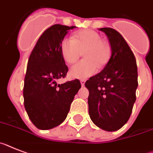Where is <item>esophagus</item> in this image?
Returning a JSON list of instances; mask_svg holds the SVG:
<instances>
[{
    "label": "esophagus",
    "mask_w": 153,
    "mask_h": 153,
    "mask_svg": "<svg viewBox=\"0 0 153 153\" xmlns=\"http://www.w3.org/2000/svg\"><path fill=\"white\" fill-rule=\"evenodd\" d=\"M80 82H81V85H82V86H84L85 84V80H84V79H82Z\"/></svg>",
    "instance_id": "esophagus-1"
}]
</instances>
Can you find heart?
Instances as JSON below:
<instances>
[{
    "instance_id": "heart-1",
    "label": "heart",
    "mask_w": 153,
    "mask_h": 153,
    "mask_svg": "<svg viewBox=\"0 0 153 153\" xmlns=\"http://www.w3.org/2000/svg\"><path fill=\"white\" fill-rule=\"evenodd\" d=\"M61 52L68 64L75 62L85 53L84 60L78 62L69 70L71 78L82 79L93 75L98 67H104L108 63L111 48L98 32L84 30L75 33L72 39L65 38L61 44Z\"/></svg>"
}]
</instances>
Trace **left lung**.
<instances>
[{"mask_svg": "<svg viewBox=\"0 0 153 153\" xmlns=\"http://www.w3.org/2000/svg\"><path fill=\"white\" fill-rule=\"evenodd\" d=\"M108 36L111 56L100 73L86 81L89 91L88 112L98 127L113 132L129 119L136 99L138 70L135 55L120 33L111 27L99 29Z\"/></svg>", "mask_w": 153, "mask_h": 153, "instance_id": "obj_1", "label": "left lung"}]
</instances>
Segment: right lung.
Returning a JSON list of instances; mask_svg holds the SVG:
<instances>
[{"label": "right lung", "instance_id": "1", "mask_svg": "<svg viewBox=\"0 0 153 153\" xmlns=\"http://www.w3.org/2000/svg\"><path fill=\"white\" fill-rule=\"evenodd\" d=\"M75 26L54 25L45 30L29 57L23 88L24 104L29 119L39 129L53 128L63 123L81 83L78 79L58 84L68 71L61 44Z\"/></svg>", "mask_w": 153, "mask_h": 153}]
</instances>
